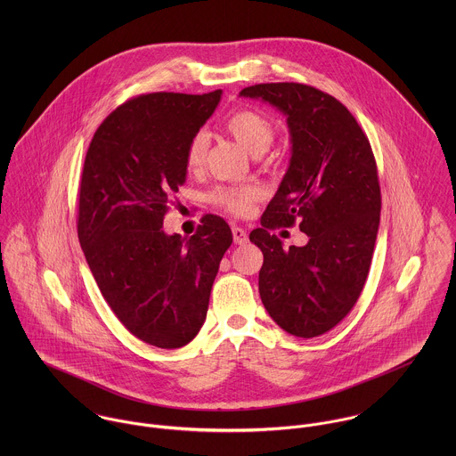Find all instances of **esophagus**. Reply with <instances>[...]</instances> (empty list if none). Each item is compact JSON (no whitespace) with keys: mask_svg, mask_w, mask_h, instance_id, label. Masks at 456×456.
<instances>
[{"mask_svg":"<svg viewBox=\"0 0 456 456\" xmlns=\"http://www.w3.org/2000/svg\"><path fill=\"white\" fill-rule=\"evenodd\" d=\"M232 233H233V240H235V244H239V246H244V244H248L249 237H248V232H246L244 228H239V226H235V228L232 230Z\"/></svg>","mask_w":456,"mask_h":456,"instance_id":"esophagus-1","label":"esophagus"}]
</instances>
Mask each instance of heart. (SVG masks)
<instances>
[{
	"label": "heart",
	"instance_id": "b5f03b06",
	"mask_svg": "<svg viewBox=\"0 0 456 456\" xmlns=\"http://www.w3.org/2000/svg\"><path fill=\"white\" fill-rule=\"evenodd\" d=\"M224 130L228 131L248 152L261 156L272 145L275 128L268 118L251 109H240L232 112L224 119ZM208 138L203 131H196L186 145L184 161L190 172H198L205 161ZM261 190L256 186L244 188H216L210 200L237 216H248L255 203L260 200Z\"/></svg>",
	"mask_w": 456,
	"mask_h": 456
}]
</instances>
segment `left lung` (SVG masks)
<instances>
[{
	"mask_svg": "<svg viewBox=\"0 0 456 456\" xmlns=\"http://www.w3.org/2000/svg\"><path fill=\"white\" fill-rule=\"evenodd\" d=\"M244 98L286 116L291 159L249 240L263 253L260 297L270 318L302 338L323 335L356 304L376 246L381 190L367 134L323 91L297 84H256ZM301 221L310 242L288 252L270 229Z\"/></svg>",
	"mask_w": 456,
	"mask_h": 456,
	"instance_id": "obj_1",
	"label": "left lung"
}]
</instances>
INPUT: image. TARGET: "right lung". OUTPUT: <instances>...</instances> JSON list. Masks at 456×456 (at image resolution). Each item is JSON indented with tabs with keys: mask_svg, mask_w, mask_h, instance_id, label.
Masks as SVG:
<instances>
[{
	"mask_svg": "<svg viewBox=\"0 0 456 456\" xmlns=\"http://www.w3.org/2000/svg\"><path fill=\"white\" fill-rule=\"evenodd\" d=\"M223 91L151 93L118 107L94 133L80 179L78 242L119 322L161 349L191 342L233 242L228 223L201 217L195 235H167L163 219L186 183V145Z\"/></svg>",
	"mask_w": 456,
	"mask_h": 456,
	"instance_id": "add662e5",
	"label": "right lung"
}]
</instances>
